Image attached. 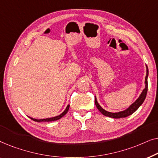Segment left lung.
Returning a JSON list of instances; mask_svg holds the SVG:
<instances>
[{"label":"left lung","instance_id":"left-lung-1","mask_svg":"<svg viewBox=\"0 0 158 158\" xmlns=\"http://www.w3.org/2000/svg\"><path fill=\"white\" fill-rule=\"evenodd\" d=\"M147 67V75L145 77V88H144V90H142L141 95H140L139 98H137V100L135 101V103H132L130 106H129L128 109L124 110L123 111H120V112H117V113H111V112H109L107 111H106L103 109H102V107L100 105L98 104V101L96 100V98H95V103H96V106L97 107V109L99 110V111L101 112V114H103V115L106 116H109V117L111 118H124L127 117L131 114H132L134 112H135L137 110L139 109V107L142 104V103L144 102V99L146 98L147 96V93H148V74H149V71H148V66Z\"/></svg>","mask_w":158,"mask_h":158}]
</instances>
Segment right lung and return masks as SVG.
I'll return each mask as SVG.
<instances>
[{
  "instance_id": "obj_1",
  "label": "right lung",
  "mask_w": 158,
  "mask_h": 158,
  "mask_svg": "<svg viewBox=\"0 0 158 158\" xmlns=\"http://www.w3.org/2000/svg\"><path fill=\"white\" fill-rule=\"evenodd\" d=\"M69 108H70V105H68V106L65 109V110L62 112V113L60 114V115L57 116H55V117H52V118H44V119H36V118H31V119H32L34 122H53V121H56V120H58L60 119V118H61L62 116H64L65 114H67V112L69 110Z\"/></svg>"
}]
</instances>
